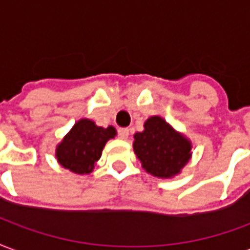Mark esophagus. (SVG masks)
<instances>
[{
  "mask_svg": "<svg viewBox=\"0 0 250 250\" xmlns=\"http://www.w3.org/2000/svg\"><path fill=\"white\" fill-rule=\"evenodd\" d=\"M128 135H130L128 128H119V130H118V136H119L120 139H127Z\"/></svg>",
  "mask_w": 250,
  "mask_h": 250,
  "instance_id": "34e87169",
  "label": "esophagus"
}]
</instances>
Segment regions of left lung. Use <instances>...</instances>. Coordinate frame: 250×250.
Here are the masks:
<instances>
[{
    "label": "left lung",
    "instance_id": "8db88e82",
    "mask_svg": "<svg viewBox=\"0 0 250 250\" xmlns=\"http://www.w3.org/2000/svg\"><path fill=\"white\" fill-rule=\"evenodd\" d=\"M134 151L142 167L152 176L169 179L180 173L192 156V143L160 116L144 122V131L134 135Z\"/></svg>",
    "mask_w": 250,
    "mask_h": 250
}]
</instances>
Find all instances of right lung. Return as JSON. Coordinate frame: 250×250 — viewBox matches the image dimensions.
Wrapping results in <instances>:
<instances>
[{
	"mask_svg": "<svg viewBox=\"0 0 250 250\" xmlns=\"http://www.w3.org/2000/svg\"><path fill=\"white\" fill-rule=\"evenodd\" d=\"M115 135L116 130L112 125L103 128L92 120L81 119L57 146L55 158L66 169L78 175H87L101 159L107 142Z\"/></svg>",
	"mask_w": 250,
	"mask_h": 250,
	"instance_id": "1",
	"label": "right lung"
}]
</instances>
